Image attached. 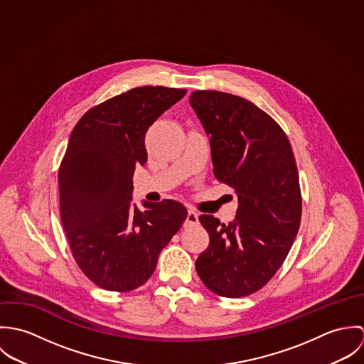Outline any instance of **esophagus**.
Wrapping results in <instances>:
<instances>
[{
    "mask_svg": "<svg viewBox=\"0 0 364 364\" xmlns=\"http://www.w3.org/2000/svg\"><path fill=\"white\" fill-rule=\"evenodd\" d=\"M199 221V214L193 210V208H189L188 210V214H186V220H185V225H193Z\"/></svg>",
    "mask_w": 364,
    "mask_h": 364,
    "instance_id": "1",
    "label": "esophagus"
}]
</instances>
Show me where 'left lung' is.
I'll return each instance as SVG.
<instances>
[{
  "instance_id": "8db88e82",
  "label": "left lung",
  "mask_w": 364,
  "mask_h": 364,
  "mask_svg": "<svg viewBox=\"0 0 364 364\" xmlns=\"http://www.w3.org/2000/svg\"><path fill=\"white\" fill-rule=\"evenodd\" d=\"M189 102L210 137L214 176L238 196L234 221L199 217L210 242L196 270L214 294L245 297L274 276L299 232L301 191L294 154L283 129L251 101L195 91Z\"/></svg>"
}]
</instances>
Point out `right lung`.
Returning <instances> with one entry per match:
<instances>
[{"label":"right lung","instance_id":"right-lung-1","mask_svg":"<svg viewBox=\"0 0 364 364\" xmlns=\"http://www.w3.org/2000/svg\"><path fill=\"white\" fill-rule=\"evenodd\" d=\"M186 90L137 87L91 107L75 124L58 168L61 223L84 274L109 291H130L156 270L186 220L175 200L132 206L133 173L147 161L149 127Z\"/></svg>","mask_w":364,"mask_h":364}]
</instances>
